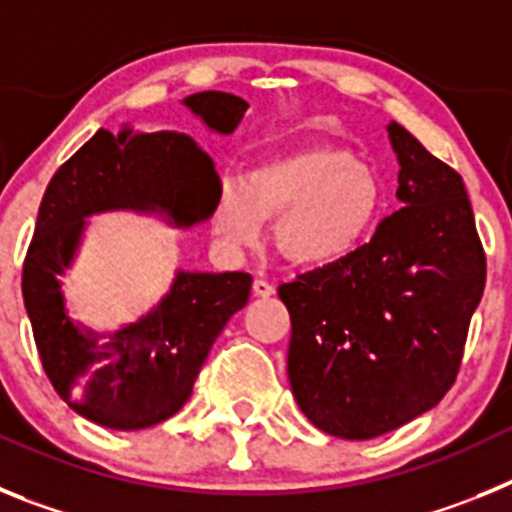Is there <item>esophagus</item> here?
<instances>
[{
	"instance_id": "34e87169",
	"label": "esophagus",
	"mask_w": 512,
	"mask_h": 512,
	"mask_svg": "<svg viewBox=\"0 0 512 512\" xmlns=\"http://www.w3.org/2000/svg\"><path fill=\"white\" fill-rule=\"evenodd\" d=\"M253 295H256V297H271V295H274V284H269L266 279H256V282H253Z\"/></svg>"
}]
</instances>
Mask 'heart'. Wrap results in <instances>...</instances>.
I'll list each match as a JSON object with an SVG mask.
<instances>
[{
    "mask_svg": "<svg viewBox=\"0 0 512 512\" xmlns=\"http://www.w3.org/2000/svg\"><path fill=\"white\" fill-rule=\"evenodd\" d=\"M384 187L374 166L325 143L259 156L241 182H225L212 233L228 248H251L274 220V243L289 264L323 269L348 259L377 230Z\"/></svg>",
    "mask_w": 512,
    "mask_h": 512,
    "instance_id": "obj_1",
    "label": "heart"
}]
</instances>
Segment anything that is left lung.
Instances as JSON below:
<instances>
[{
	"mask_svg": "<svg viewBox=\"0 0 512 512\" xmlns=\"http://www.w3.org/2000/svg\"><path fill=\"white\" fill-rule=\"evenodd\" d=\"M387 135L400 210L348 259L279 287L292 320V395L315 428L348 441L436 408L487 277L461 176L397 122Z\"/></svg>",
	"mask_w": 512,
	"mask_h": 512,
	"instance_id": "obj_1",
	"label": "left lung"
}]
</instances>
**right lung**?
Instances as JSON below:
<instances>
[{"instance_id":"right-lung-1","label":"right lung","mask_w":512,"mask_h":512,"mask_svg":"<svg viewBox=\"0 0 512 512\" xmlns=\"http://www.w3.org/2000/svg\"><path fill=\"white\" fill-rule=\"evenodd\" d=\"M182 104L210 133L230 135L246 99L225 92L189 94ZM220 179L200 143L176 130L143 133L122 122L99 128L56 171L43 194L22 269V297L53 390L81 418L140 431L164 423L189 400L212 343L246 307L251 274L176 269L174 282L146 315L117 330L74 320L61 277L74 269L89 228L102 212H138L171 228L212 217Z\"/></svg>"}]
</instances>
